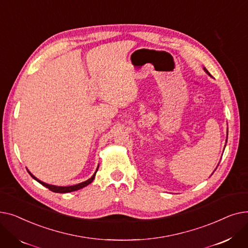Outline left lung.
I'll return each mask as SVG.
<instances>
[{"mask_svg": "<svg viewBox=\"0 0 248 248\" xmlns=\"http://www.w3.org/2000/svg\"><path fill=\"white\" fill-rule=\"evenodd\" d=\"M204 70H205V72H206L207 74H209V75H210V73H209V72H208V70H207V69H206L205 67H204ZM226 142H227V139H226Z\"/></svg>", "mask_w": 248, "mask_h": 248, "instance_id": "left-lung-1", "label": "left lung"}]
</instances>
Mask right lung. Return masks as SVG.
<instances>
[{
    "instance_id": "obj_1",
    "label": "right lung",
    "mask_w": 248,
    "mask_h": 248,
    "mask_svg": "<svg viewBox=\"0 0 248 248\" xmlns=\"http://www.w3.org/2000/svg\"><path fill=\"white\" fill-rule=\"evenodd\" d=\"M97 170H98V167H97V169H96V171H95V173L93 175V177L91 178H89L88 180H86V181H84V182H82V183H79V184H77V185H73V186H65V187H62V186H54V185H49V184H46V183H44V182H42V181H40L39 179H37L35 176H33L28 170V173L30 174V176L33 178V179H35L37 182H39V183H40L41 185H43L44 187H46V188H48L50 191H52V192H55V193H69V192H73V191H77V190H79V189H82L83 187H85V186H87V185H89L91 182H93V180H94V178H95V174H96V172H97Z\"/></svg>"
}]
</instances>
